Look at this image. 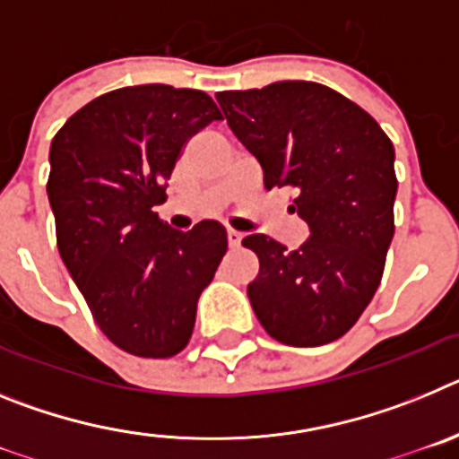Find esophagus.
I'll return each mask as SVG.
<instances>
[{"label":"esophagus","mask_w":459,"mask_h":459,"mask_svg":"<svg viewBox=\"0 0 459 459\" xmlns=\"http://www.w3.org/2000/svg\"><path fill=\"white\" fill-rule=\"evenodd\" d=\"M241 238L243 234L237 232V230H230V232H227V243H230V248H238V246H241Z\"/></svg>","instance_id":"esophagus-1"}]
</instances>
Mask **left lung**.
I'll return each mask as SVG.
<instances>
[{"label":"left lung","instance_id":"obj_1","mask_svg":"<svg viewBox=\"0 0 459 459\" xmlns=\"http://www.w3.org/2000/svg\"><path fill=\"white\" fill-rule=\"evenodd\" d=\"M230 131L264 172L291 188L307 225L299 250L264 234L243 246L259 259L248 299L266 333L291 347L344 335L379 287L393 232L395 149L366 109L306 80L216 93Z\"/></svg>","mask_w":459,"mask_h":459}]
</instances>
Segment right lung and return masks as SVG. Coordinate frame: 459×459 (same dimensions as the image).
<instances>
[{"instance_id":"add662e5","label":"right lung","mask_w":459,"mask_h":459,"mask_svg":"<svg viewBox=\"0 0 459 459\" xmlns=\"http://www.w3.org/2000/svg\"><path fill=\"white\" fill-rule=\"evenodd\" d=\"M211 121L221 112L204 91L140 84L93 99L50 144L59 255L100 331L128 354L184 350L227 250L221 222L179 232L153 211L181 147Z\"/></svg>"}]
</instances>
